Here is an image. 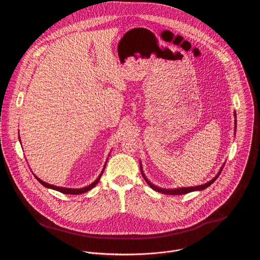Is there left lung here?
<instances>
[{
	"label": "left lung",
	"instance_id": "8db88e82",
	"mask_svg": "<svg viewBox=\"0 0 260 260\" xmlns=\"http://www.w3.org/2000/svg\"><path fill=\"white\" fill-rule=\"evenodd\" d=\"M234 116L236 117V113H235V112H234ZM235 128H236V120H235ZM141 168H142V167H141ZM221 170H222V168H221ZM221 170L219 171V173H218L212 180H210L209 182H207V183H205V184H202V185L200 186H193V187H182V188H177V189H163V188H159V187L152 184V183L149 181L148 179H147V177L144 175L142 169H141V173H142V176L144 177L145 181L147 182V184H148L152 189H154L155 191H158V192H161V193H164V194H168V195H182V194H186V193H189V192H192V191H197V190L200 191V190H203V189L207 188L208 186L211 185V184L217 179V177L219 176Z\"/></svg>",
	"mask_w": 260,
	"mask_h": 260
}]
</instances>
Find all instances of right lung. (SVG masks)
Wrapping results in <instances>:
<instances>
[{
  "instance_id": "right-lung-1",
  "label": "right lung",
  "mask_w": 260,
  "mask_h": 260,
  "mask_svg": "<svg viewBox=\"0 0 260 260\" xmlns=\"http://www.w3.org/2000/svg\"><path fill=\"white\" fill-rule=\"evenodd\" d=\"M106 163H107V162H106ZM104 169H105V166H104V168H103L101 174L99 175V177H98L92 184L86 186V187H83V188H78V189H74V188H65V187H59V186L52 185V184H49V183H46V182L42 181L40 178H38L36 175H34V176L36 177V179H37L38 181H39L42 185L45 186V187H47V188H51V189L57 190V191H59V192H61V193H64V194H82V193H85V192L91 190L93 187L96 186V184L99 182V180H100L102 174H103Z\"/></svg>"
}]
</instances>
